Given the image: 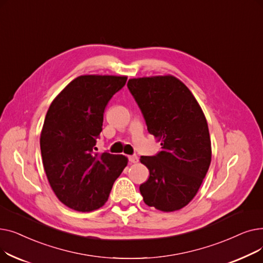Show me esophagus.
I'll list each match as a JSON object with an SVG mask.
<instances>
[{
  "label": "esophagus",
  "instance_id": "1",
  "mask_svg": "<svg viewBox=\"0 0 263 263\" xmlns=\"http://www.w3.org/2000/svg\"><path fill=\"white\" fill-rule=\"evenodd\" d=\"M128 159H129V161H130L131 163H137V162H139V157L135 156V155H133V156H129V157H128Z\"/></svg>",
  "mask_w": 263,
  "mask_h": 263
}]
</instances>
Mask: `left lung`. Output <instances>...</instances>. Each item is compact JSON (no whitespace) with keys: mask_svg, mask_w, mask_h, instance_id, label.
Here are the masks:
<instances>
[{"mask_svg":"<svg viewBox=\"0 0 263 263\" xmlns=\"http://www.w3.org/2000/svg\"><path fill=\"white\" fill-rule=\"evenodd\" d=\"M162 150L141 157L149 170L140 185L146 204L164 212L185 206L198 192L211 163L205 117L195 97L173 76L130 79L127 84Z\"/></svg>","mask_w":263,"mask_h":263,"instance_id":"8db88e82","label":"left lung"}]
</instances>
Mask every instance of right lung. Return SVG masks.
Segmentation results:
<instances>
[{
    "label": "right lung",
    "instance_id": "right-lung-1",
    "mask_svg": "<svg viewBox=\"0 0 263 263\" xmlns=\"http://www.w3.org/2000/svg\"><path fill=\"white\" fill-rule=\"evenodd\" d=\"M127 77L81 76L51 103L40 136L49 183L58 198L81 212L99 209L127 166L122 155L95 153L104 108Z\"/></svg>",
    "mask_w": 263,
    "mask_h": 263
}]
</instances>
